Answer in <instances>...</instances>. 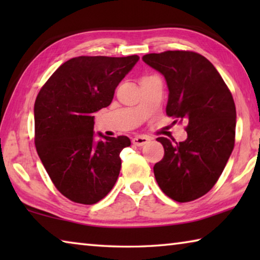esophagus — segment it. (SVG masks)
<instances>
[{
    "label": "esophagus",
    "instance_id": "1",
    "mask_svg": "<svg viewBox=\"0 0 260 260\" xmlns=\"http://www.w3.org/2000/svg\"><path fill=\"white\" fill-rule=\"evenodd\" d=\"M149 141H150V139L147 138V136H143V135H136L133 139H132V142H133L134 146H138V147L144 146V144L148 143Z\"/></svg>",
    "mask_w": 260,
    "mask_h": 260
}]
</instances>
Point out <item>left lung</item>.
<instances>
[{"label": "left lung", "mask_w": 260, "mask_h": 260, "mask_svg": "<svg viewBox=\"0 0 260 260\" xmlns=\"http://www.w3.org/2000/svg\"><path fill=\"white\" fill-rule=\"evenodd\" d=\"M142 59L165 78L167 116L188 122L182 142L157 139L165 153L153 166L156 181L180 203L200 199L218 181L234 148V100L212 63L200 54L164 51Z\"/></svg>", "instance_id": "1"}]
</instances>
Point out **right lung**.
Listing matches in <instances>:
<instances>
[{"label":"right lung","mask_w":260,"mask_h":260,"mask_svg":"<svg viewBox=\"0 0 260 260\" xmlns=\"http://www.w3.org/2000/svg\"><path fill=\"white\" fill-rule=\"evenodd\" d=\"M127 57L80 56L52 73L34 104L35 147L51 181L76 203L104 199L120 172V151L131 146L127 136L98 133L94 113L112 102L114 90L134 65Z\"/></svg>","instance_id":"right-lung-1"}]
</instances>
